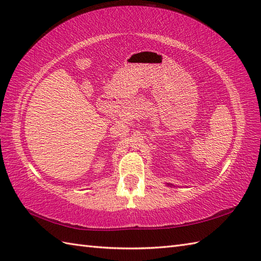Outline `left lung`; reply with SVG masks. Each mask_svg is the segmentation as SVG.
<instances>
[{"label": "left lung", "instance_id": "left-lung-1", "mask_svg": "<svg viewBox=\"0 0 261 261\" xmlns=\"http://www.w3.org/2000/svg\"><path fill=\"white\" fill-rule=\"evenodd\" d=\"M166 185H167V186H170V187H171V186H174V187H175V185H173V184H170V182H166Z\"/></svg>", "mask_w": 261, "mask_h": 261}]
</instances>
